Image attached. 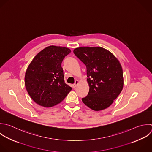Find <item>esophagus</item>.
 <instances>
[{
	"instance_id": "1",
	"label": "esophagus",
	"mask_w": 152,
	"mask_h": 152,
	"mask_svg": "<svg viewBox=\"0 0 152 152\" xmlns=\"http://www.w3.org/2000/svg\"><path fill=\"white\" fill-rule=\"evenodd\" d=\"M78 80H76L75 82V83L72 85V87H73L74 88H75L76 87V86H77V85L78 84Z\"/></svg>"
}]
</instances>
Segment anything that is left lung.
I'll use <instances>...</instances> for the list:
<instances>
[{
	"mask_svg": "<svg viewBox=\"0 0 152 152\" xmlns=\"http://www.w3.org/2000/svg\"><path fill=\"white\" fill-rule=\"evenodd\" d=\"M74 53L85 64L88 95L83 102L93 110L98 111L110 106L124 86L122 68L117 58L107 50L100 47H80Z\"/></svg>",
	"mask_w": 152,
	"mask_h": 152,
	"instance_id": "obj_1",
	"label": "left lung"
}]
</instances>
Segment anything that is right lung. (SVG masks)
Segmentation results:
<instances>
[{"mask_svg": "<svg viewBox=\"0 0 152 152\" xmlns=\"http://www.w3.org/2000/svg\"><path fill=\"white\" fill-rule=\"evenodd\" d=\"M71 53L68 48L50 46L40 52L27 68L25 86L31 98L38 104L50 107L61 103L72 88L65 84L61 66Z\"/></svg>", "mask_w": 152, "mask_h": 152, "instance_id": "add662e5", "label": "right lung"}]
</instances>
